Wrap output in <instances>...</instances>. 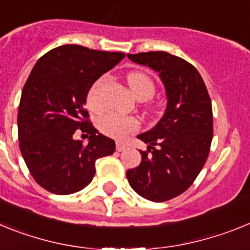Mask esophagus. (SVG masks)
I'll return each instance as SVG.
<instances>
[{
  "instance_id": "esophagus-1",
  "label": "esophagus",
  "mask_w": 250,
  "mask_h": 250,
  "mask_svg": "<svg viewBox=\"0 0 250 250\" xmlns=\"http://www.w3.org/2000/svg\"><path fill=\"white\" fill-rule=\"evenodd\" d=\"M125 149H126V145L123 144V143H116V150L118 151H124Z\"/></svg>"
}]
</instances>
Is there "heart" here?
<instances>
[{
    "label": "heart",
    "mask_w": 250,
    "mask_h": 250,
    "mask_svg": "<svg viewBox=\"0 0 250 250\" xmlns=\"http://www.w3.org/2000/svg\"><path fill=\"white\" fill-rule=\"evenodd\" d=\"M107 76L99 77L91 85L86 96V105L91 111L99 112L104 109V89L107 83ZM130 89L139 100H147L155 94V83L149 75L140 71H134L127 75ZM140 127V120L135 116H123L118 114L104 115L99 120V129L104 135L110 138L123 139L135 132Z\"/></svg>",
    "instance_id": "b5f03b06"
}]
</instances>
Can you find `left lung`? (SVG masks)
I'll return each instance as SVG.
<instances>
[{"mask_svg": "<svg viewBox=\"0 0 250 250\" xmlns=\"http://www.w3.org/2000/svg\"><path fill=\"white\" fill-rule=\"evenodd\" d=\"M159 72L167 106L158 125L138 135L147 144L139 167L126 171L140 196L155 203L184 193L204 167L213 139V110L207 86L195 67L164 51L127 55Z\"/></svg>", "mask_w": 250, "mask_h": 250, "instance_id": "1", "label": "left lung"}]
</instances>
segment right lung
Here are the masks:
<instances>
[{"mask_svg": "<svg viewBox=\"0 0 250 250\" xmlns=\"http://www.w3.org/2000/svg\"><path fill=\"white\" fill-rule=\"evenodd\" d=\"M124 57L63 45L32 68L20 100L19 145L35 182L50 193L80 191L94 178L95 161L115 151V141L99 134L83 105L92 83ZM77 129L89 136V145L74 140Z\"/></svg>", "mask_w": 250, "mask_h": 250, "instance_id": "1", "label": "right lung"}]
</instances>
